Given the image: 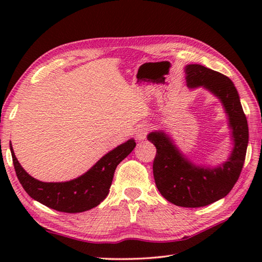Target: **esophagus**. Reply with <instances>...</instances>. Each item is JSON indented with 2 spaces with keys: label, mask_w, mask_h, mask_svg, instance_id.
<instances>
[{
  "label": "esophagus",
  "mask_w": 262,
  "mask_h": 262,
  "mask_svg": "<svg viewBox=\"0 0 262 262\" xmlns=\"http://www.w3.org/2000/svg\"><path fill=\"white\" fill-rule=\"evenodd\" d=\"M149 130H151V127H149L148 125L138 126L136 128V133H135L137 140H145Z\"/></svg>",
  "instance_id": "1"
}]
</instances>
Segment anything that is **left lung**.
<instances>
[{
    "label": "left lung",
    "instance_id": "obj_1",
    "mask_svg": "<svg viewBox=\"0 0 262 262\" xmlns=\"http://www.w3.org/2000/svg\"><path fill=\"white\" fill-rule=\"evenodd\" d=\"M186 73L189 88L204 86L221 99L234 141L230 159L219 168L209 169L187 161L164 133L155 132L147 136L157 147L153 176L161 194L171 204L196 208L217 202L234 187L246 160L249 128L238 93L229 77L199 64L188 65Z\"/></svg>",
    "mask_w": 262,
    "mask_h": 262
}]
</instances>
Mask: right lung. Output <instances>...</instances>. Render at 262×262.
<instances>
[{"instance_id": "right-lung-1", "label": "right lung", "mask_w": 262, "mask_h": 262, "mask_svg": "<svg viewBox=\"0 0 262 262\" xmlns=\"http://www.w3.org/2000/svg\"><path fill=\"white\" fill-rule=\"evenodd\" d=\"M136 143L129 140L100 159L86 173L68 182H41L29 176L16 160L10 145L16 177L29 196L47 207L64 213H82L96 207L107 197L115 170Z\"/></svg>"}]
</instances>
